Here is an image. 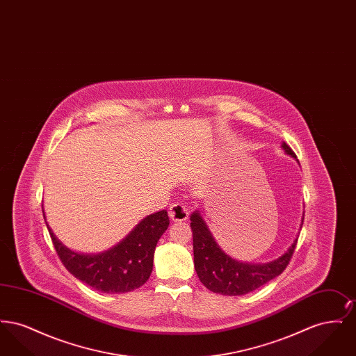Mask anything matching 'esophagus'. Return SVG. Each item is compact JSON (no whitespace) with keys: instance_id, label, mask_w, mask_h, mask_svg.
I'll list each match as a JSON object with an SVG mask.
<instances>
[{"instance_id":"1","label":"esophagus","mask_w":356,"mask_h":356,"mask_svg":"<svg viewBox=\"0 0 356 356\" xmlns=\"http://www.w3.org/2000/svg\"><path fill=\"white\" fill-rule=\"evenodd\" d=\"M168 215H170V220L183 221L188 219L189 211H188L186 204L173 203L168 209Z\"/></svg>"}]
</instances>
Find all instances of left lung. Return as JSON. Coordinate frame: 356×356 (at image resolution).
<instances>
[{"label": "left lung", "instance_id": "8db88e82", "mask_svg": "<svg viewBox=\"0 0 356 356\" xmlns=\"http://www.w3.org/2000/svg\"><path fill=\"white\" fill-rule=\"evenodd\" d=\"M283 149L296 159V154L283 144ZM193 235V260L195 270L200 282L215 293L238 296L252 292L268 283L287 268L295 251L298 238L286 254L267 264H248L234 260L221 251L204 222L199 212L191 216Z\"/></svg>", "mask_w": 356, "mask_h": 356}]
</instances>
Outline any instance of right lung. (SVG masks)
<instances>
[{
	"instance_id": "add662e5",
	"label": "right lung",
	"mask_w": 356,
	"mask_h": 356,
	"mask_svg": "<svg viewBox=\"0 0 356 356\" xmlns=\"http://www.w3.org/2000/svg\"><path fill=\"white\" fill-rule=\"evenodd\" d=\"M168 225L167 211L156 212L136 225L116 247L93 256L72 252L49 227L48 231L61 263L74 277L100 292L124 293L141 287L149 279L156 244Z\"/></svg>"
}]
</instances>
